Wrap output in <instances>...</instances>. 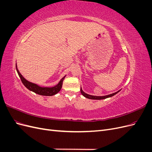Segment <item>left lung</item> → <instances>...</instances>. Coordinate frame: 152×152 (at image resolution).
<instances>
[{"mask_svg":"<svg viewBox=\"0 0 152 152\" xmlns=\"http://www.w3.org/2000/svg\"><path fill=\"white\" fill-rule=\"evenodd\" d=\"M121 90L118 91L117 92H116V93H112V94H108V95H107V96H93V95H90V94H87L86 93H84V92L82 91V88L80 87V92H81V94L83 95L85 98H88V99H98V100H99V99H106V98H110L112 97V96L115 95L117 93H118L119 91H120Z\"/></svg>","mask_w":152,"mask_h":152,"instance_id":"8db88e82","label":"left lung"}]
</instances>
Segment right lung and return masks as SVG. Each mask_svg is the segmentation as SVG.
<instances>
[{
    "label": "right lung",
    "mask_w": 152,
    "mask_h": 152,
    "mask_svg": "<svg viewBox=\"0 0 152 152\" xmlns=\"http://www.w3.org/2000/svg\"><path fill=\"white\" fill-rule=\"evenodd\" d=\"M16 71L18 73V75H19V77H20V79L22 82V83L23 84V85L26 87V88L28 90L34 92V93H35L36 94H39V95H42V96H53V95L56 94L58 92L61 90V87H62V85H63V81L66 76V75L64 76L60 80V81L59 82V83L57 85L54 86V87H41L37 84L32 83V82L26 80L25 78L23 77V75L21 74L19 70H18L16 65Z\"/></svg>",
    "instance_id": "right-lung-1"
}]
</instances>
